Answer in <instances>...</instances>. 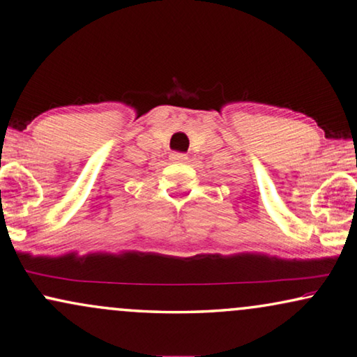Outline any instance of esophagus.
Wrapping results in <instances>:
<instances>
[{
    "instance_id": "34e87169",
    "label": "esophagus",
    "mask_w": 357,
    "mask_h": 357,
    "mask_svg": "<svg viewBox=\"0 0 357 357\" xmlns=\"http://www.w3.org/2000/svg\"><path fill=\"white\" fill-rule=\"evenodd\" d=\"M169 160H172V162H185V160H188V155L179 154V152H173V154H169Z\"/></svg>"
}]
</instances>
